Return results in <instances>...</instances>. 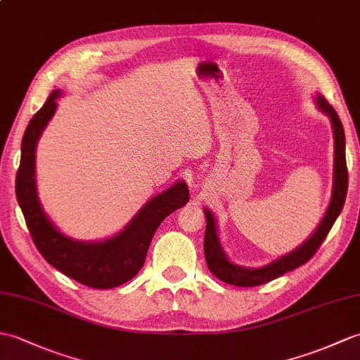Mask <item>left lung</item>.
I'll use <instances>...</instances> for the list:
<instances>
[{"label": "left lung", "instance_id": "obj_1", "mask_svg": "<svg viewBox=\"0 0 360 360\" xmlns=\"http://www.w3.org/2000/svg\"><path fill=\"white\" fill-rule=\"evenodd\" d=\"M317 105H319L323 113H327L333 124V133H334V186H333V195L328 205V210L325 213L319 227L313 233L311 238H308L302 245L296 248L295 252L290 255L279 257L269 265L262 266V269H244V266H238L231 264L224 255V250L219 244L218 233H216V222L213 214L205 210L207 218V227H205V236H204V253H205V262L208 270H210L219 281L230 283V285L236 287H257L262 283L270 282L273 279H278L279 276L285 274L291 270H296L297 266L307 264L314 256V253L319 250L323 239L327 238L330 233L334 221L338 219L342 208L345 204L347 190H348V170H347V160H345V133L342 122L339 120V115L334 110L333 105L327 103L323 96H317Z\"/></svg>", "mask_w": 360, "mask_h": 360}]
</instances>
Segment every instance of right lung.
Wrapping results in <instances>:
<instances>
[{"instance_id":"right-lung-1","label":"right lung","mask_w":360,"mask_h":360,"mask_svg":"<svg viewBox=\"0 0 360 360\" xmlns=\"http://www.w3.org/2000/svg\"><path fill=\"white\" fill-rule=\"evenodd\" d=\"M60 95V90L50 94L24 131L21 161L15 181L16 199L33 244L50 265L82 285L99 290L115 288L138 274L146 262L155 231L167 216L188 202L190 193L186 182H176L150 199L127 227L107 240L90 244L61 235L41 208L35 187L37 141L53 116L55 99Z\"/></svg>"}]
</instances>
